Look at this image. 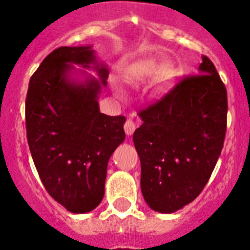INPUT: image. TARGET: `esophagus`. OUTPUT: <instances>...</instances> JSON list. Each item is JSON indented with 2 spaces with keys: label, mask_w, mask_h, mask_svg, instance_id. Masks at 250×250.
Instances as JSON below:
<instances>
[{
  "label": "esophagus",
  "mask_w": 250,
  "mask_h": 250,
  "mask_svg": "<svg viewBox=\"0 0 250 250\" xmlns=\"http://www.w3.org/2000/svg\"><path fill=\"white\" fill-rule=\"evenodd\" d=\"M135 129H136V125H135V123H133L131 119H128V121L125 122V135H127V136H131Z\"/></svg>",
  "instance_id": "34e87169"
}]
</instances>
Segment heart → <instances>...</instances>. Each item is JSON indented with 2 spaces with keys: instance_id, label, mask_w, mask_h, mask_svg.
<instances>
[{
  "instance_id": "b5f03b06",
  "label": "heart",
  "mask_w": 250,
  "mask_h": 250,
  "mask_svg": "<svg viewBox=\"0 0 250 250\" xmlns=\"http://www.w3.org/2000/svg\"><path fill=\"white\" fill-rule=\"evenodd\" d=\"M165 70V66L161 63H157V62H145L143 63L139 68H136L135 71L129 74V78L131 79H144V78H153V76L158 75ZM168 78L165 75V82H167ZM117 93H121V90L115 89Z\"/></svg>"
}]
</instances>
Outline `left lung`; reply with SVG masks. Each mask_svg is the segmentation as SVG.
Segmentation results:
<instances>
[{
	"label": "left lung",
	"instance_id": "8db88e82",
	"mask_svg": "<svg viewBox=\"0 0 250 250\" xmlns=\"http://www.w3.org/2000/svg\"><path fill=\"white\" fill-rule=\"evenodd\" d=\"M198 74L139 113L143 125L133 144L140 157L141 192L158 213L171 214L193 201L223 148L227 90L208 57L202 56Z\"/></svg>",
	"mask_w": 250,
	"mask_h": 250
}]
</instances>
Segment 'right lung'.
I'll return each instance as SVG.
<instances>
[{
    "instance_id": "1",
    "label": "right lung",
    "mask_w": 250,
    "mask_h": 250,
    "mask_svg": "<svg viewBox=\"0 0 250 250\" xmlns=\"http://www.w3.org/2000/svg\"><path fill=\"white\" fill-rule=\"evenodd\" d=\"M107 76L106 64L85 45L53 50L29 80L25 127L33 162L48 193L75 214L100 205L107 162L125 139V118L100 111Z\"/></svg>"
}]
</instances>
